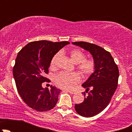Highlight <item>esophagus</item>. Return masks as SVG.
I'll list each match as a JSON object with an SVG mask.
<instances>
[{"label": "esophagus", "instance_id": "obj_1", "mask_svg": "<svg viewBox=\"0 0 132 132\" xmlns=\"http://www.w3.org/2000/svg\"><path fill=\"white\" fill-rule=\"evenodd\" d=\"M66 91V92H68V93H70V94H75V91H68V90H66V91Z\"/></svg>", "mask_w": 132, "mask_h": 132}]
</instances>
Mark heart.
<instances>
[{
	"mask_svg": "<svg viewBox=\"0 0 132 132\" xmlns=\"http://www.w3.org/2000/svg\"><path fill=\"white\" fill-rule=\"evenodd\" d=\"M59 54L53 57L50 67L54 68ZM70 57L75 64H78L77 69L84 77H88L95 69V62L93 59H86V54L80 49L75 48L70 52ZM80 80V77L77 73L61 72L55 77V82L59 87L65 89H73Z\"/></svg>",
	"mask_w": 132,
	"mask_h": 132,
	"instance_id": "1",
	"label": "heart"
}]
</instances>
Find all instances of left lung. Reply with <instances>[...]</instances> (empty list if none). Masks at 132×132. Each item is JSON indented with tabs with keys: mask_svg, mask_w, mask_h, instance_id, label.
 Wrapping results in <instances>:
<instances>
[{
	"mask_svg": "<svg viewBox=\"0 0 132 132\" xmlns=\"http://www.w3.org/2000/svg\"><path fill=\"white\" fill-rule=\"evenodd\" d=\"M89 52L95 62V69L88 79L82 84L88 95L80 104H75L77 112L91 118L103 111L110 103L118 87L119 70L110 52L94 44L84 41L72 43ZM85 94V93H84Z\"/></svg>",
	"mask_w": 132,
	"mask_h": 132,
	"instance_id": "left-lung-1",
	"label": "left lung"
}]
</instances>
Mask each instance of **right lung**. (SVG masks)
I'll return each mask as SVG.
<instances>
[{"label": "right lung", "mask_w": 132, "mask_h": 132, "mask_svg": "<svg viewBox=\"0 0 132 132\" xmlns=\"http://www.w3.org/2000/svg\"><path fill=\"white\" fill-rule=\"evenodd\" d=\"M68 41H33L18 52L13 70V77L20 96L29 107L39 112L52 109L58 101L61 90L55 86L43 88L42 83L48 82L45 74L53 57Z\"/></svg>", "instance_id": "1"}]
</instances>
